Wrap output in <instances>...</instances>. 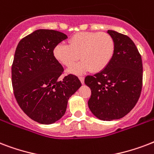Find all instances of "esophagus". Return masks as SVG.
Segmentation results:
<instances>
[{
  "instance_id": "obj_1",
  "label": "esophagus",
  "mask_w": 154,
  "mask_h": 154,
  "mask_svg": "<svg viewBox=\"0 0 154 154\" xmlns=\"http://www.w3.org/2000/svg\"><path fill=\"white\" fill-rule=\"evenodd\" d=\"M79 79H80V81H81V82H82V84L84 85V83H85L84 77H79Z\"/></svg>"
}]
</instances>
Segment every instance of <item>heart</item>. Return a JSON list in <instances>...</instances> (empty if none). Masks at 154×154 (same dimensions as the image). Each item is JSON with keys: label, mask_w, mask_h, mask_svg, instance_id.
Wrapping results in <instances>:
<instances>
[{"label": "heart", "mask_w": 154, "mask_h": 154, "mask_svg": "<svg viewBox=\"0 0 154 154\" xmlns=\"http://www.w3.org/2000/svg\"><path fill=\"white\" fill-rule=\"evenodd\" d=\"M115 51V42L106 32H81L69 40V45L58 44L53 49L57 61L69 68L80 58L82 61L68 70L73 74H83L91 70L99 72L107 67Z\"/></svg>", "instance_id": "obj_1"}]
</instances>
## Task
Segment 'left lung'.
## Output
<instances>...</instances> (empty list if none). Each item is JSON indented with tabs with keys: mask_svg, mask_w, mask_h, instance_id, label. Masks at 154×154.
I'll return each instance as SVG.
<instances>
[{
	"mask_svg": "<svg viewBox=\"0 0 154 154\" xmlns=\"http://www.w3.org/2000/svg\"><path fill=\"white\" fill-rule=\"evenodd\" d=\"M115 42L112 60L105 69L87 76L85 83L91 89L88 105L101 121L122 118L135 106L142 87V61L129 37L108 30Z\"/></svg>",
	"mask_w": 154,
	"mask_h": 154,
	"instance_id": "8db88e82",
	"label": "left lung"
}]
</instances>
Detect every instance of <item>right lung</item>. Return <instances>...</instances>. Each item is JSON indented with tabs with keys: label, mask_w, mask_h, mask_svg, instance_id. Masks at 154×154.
<instances>
[{
	"label": "right lung",
	"mask_w": 154,
	"mask_h": 154,
	"mask_svg": "<svg viewBox=\"0 0 154 154\" xmlns=\"http://www.w3.org/2000/svg\"><path fill=\"white\" fill-rule=\"evenodd\" d=\"M68 38L56 30L37 29L18 43L12 65L14 96L28 117L44 125L65 115L68 101L82 86L69 74L60 80L64 69L53 57V49Z\"/></svg>",
	"instance_id": "obj_1"
}]
</instances>
